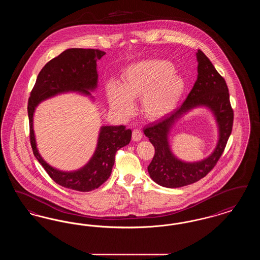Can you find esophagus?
Listing matches in <instances>:
<instances>
[{"label": "esophagus", "instance_id": "obj_1", "mask_svg": "<svg viewBox=\"0 0 260 260\" xmlns=\"http://www.w3.org/2000/svg\"><path fill=\"white\" fill-rule=\"evenodd\" d=\"M142 138V132L138 128H136L133 131V139L135 141H139Z\"/></svg>", "mask_w": 260, "mask_h": 260}]
</instances>
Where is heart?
<instances>
[{
  "instance_id": "heart-1",
  "label": "heart",
  "mask_w": 260,
  "mask_h": 260,
  "mask_svg": "<svg viewBox=\"0 0 260 260\" xmlns=\"http://www.w3.org/2000/svg\"><path fill=\"white\" fill-rule=\"evenodd\" d=\"M173 63L146 59L128 65L123 73V84L111 81L105 90L114 111L129 116L135 111L134 99H142L144 114L160 119L175 109L185 90L184 79L175 74Z\"/></svg>"
}]
</instances>
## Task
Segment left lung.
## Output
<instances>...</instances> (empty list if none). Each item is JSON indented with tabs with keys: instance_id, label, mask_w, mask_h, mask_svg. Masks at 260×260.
Masks as SVG:
<instances>
[{
	"instance_id": "8db88e82",
	"label": "left lung",
	"mask_w": 260,
	"mask_h": 260,
	"mask_svg": "<svg viewBox=\"0 0 260 260\" xmlns=\"http://www.w3.org/2000/svg\"><path fill=\"white\" fill-rule=\"evenodd\" d=\"M196 54L198 78L185 101L179 108L160 121L149 124L143 131L155 148V155L148 166L150 177L159 185L168 188L189 185L205 177L221 157L232 132L234 112L226 82L202 50H199ZM197 106H207L213 111L219 124L220 139L217 148L207 159L185 163L174 157L167 136L174 123L186 111Z\"/></svg>"
}]
</instances>
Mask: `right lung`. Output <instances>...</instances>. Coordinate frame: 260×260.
Listing matches in <instances>:
<instances>
[{"label": "right lung", "instance_id": "obj_1", "mask_svg": "<svg viewBox=\"0 0 260 260\" xmlns=\"http://www.w3.org/2000/svg\"><path fill=\"white\" fill-rule=\"evenodd\" d=\"M105 54L93 49H69L48 62L38 75L28 100L30 143L33 154L50 178L57 184L76 191L88 192L103 184L110 176L116 152L127 145L132 131L124 125H105L99 133L98 147L87 165L75 172H60L44 161L38 152L33 129V115L38 104L67 91L89 95L98 86L96 61Z\"/></svg>", "mask_w": 260, "mask_h": 260}]
</instances>
